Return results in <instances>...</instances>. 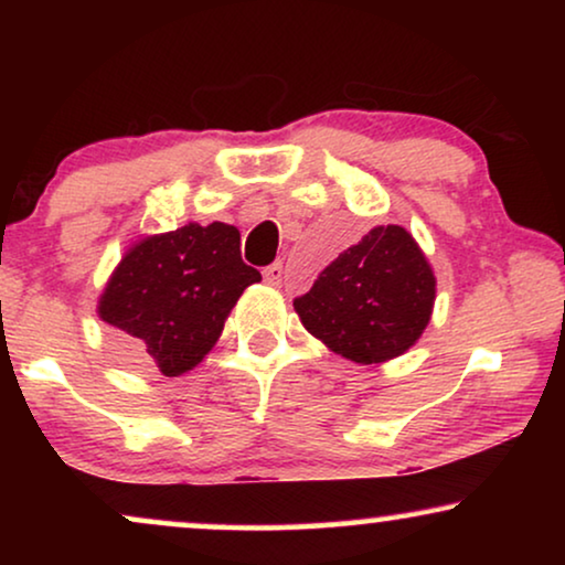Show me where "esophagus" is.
Listing matches in <instances>:
<instances>
[{"label": "esophagus", "mask_w": 565, "mask_h": 565, "mask_svg": "<svg viewBox=\"0 0 565 565\" xmlns=\"http://www.w3.org/2000/svg\"><path fill=\"white\" fill-rule=\"evenodd\" d=\"M262 277H265V282L273 285V288H280V285H282V262H275V265L265 267Z\"/></svg>", "instance_id": "esophagus-1"}]
</instances>
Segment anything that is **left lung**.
I'll return each mask as SVG.
<instances>
[{"mask_svg": "<svg viewBox=\"0 0 565 565\" xmlns=\"http://www.w3.org/2000/svg\"><path fill=\"white\" fill-rule=\"evenodd\" d=\"M437 277L404 226H375L292 300L308 334L358 365L388 362L419 342Z\"/></svg>", "mask_w": 565, "mask_h": 565, "instance_id": "1", "label": "left lung"}]
</instances>
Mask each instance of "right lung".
I'll list each match as a JSON object with an SVG mask.
<instances>
[{
	"label": "right lung",
	"instance_id": "add662e5",
	"mask_svg": "<svg viewBox=\"0 0 565 565\" xmlns=\"http://www.w3.org/2000/svg\"><path fill=\"white\" fill-rule=\"evenodd\" d=\"M238 244L236 226L190 221L128 246L97 316L115 329L134 365L177 377L203 362L242 292L262 280L244 265Z\"/></svg>",
	"mask_w": 565,
	"mask_h": 565
}]
</instances>
